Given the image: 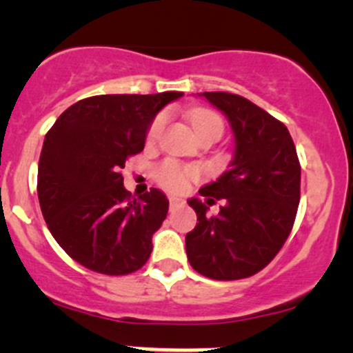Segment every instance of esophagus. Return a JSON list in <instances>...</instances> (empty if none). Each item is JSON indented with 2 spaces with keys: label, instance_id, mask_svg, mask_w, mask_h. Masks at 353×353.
Returning <instances> with one entry per match:
<instances>
[{
  "label": "esophagus",
  "instance_id": "1",
  "mask_svg": "<svg viewBox=\"0 0 353 353\" xmlns=\"http://www.w3.org/2000/svg\"><path fill=\"white\" fill-rule=\"evenodd\" d=\"M169 205H170V210L179 208V206H183V205H184V199H183V198L170 196V198H169Z\"/></svg>",
  "mask_w": 353,
  "mask_h": 353
}]
</instances>
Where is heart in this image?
Wrapping results in <instances>:
<instances>
[{
    "mask_svg": "<svg viewBox=\"0 0 353 353\" xmlns=\"http://www.w3.org/2000/svg\"><path fill=\"white\" fill-rule=\"evenodd\" d=\"M196 134L205 133V131H216V133L222 134L223 131V123L216 114L213 112H196L191 119ZM163 126H165V116H159L152 123L150 130H148V141H155L159 138V134L162 133ZM198 170L193 167H184L181 163L174 162V160H165V162L160 163V167L157 169V179L162 184L165 190L169 191H184L190 184V181L196 179Z\"/></svg>",
    "mask_w": 353,
    "mask_h": 353,
    "instance_id": "1",
    "label": "heart"
}]
</instances>
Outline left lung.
Segmentation results:
<instances>
[{
	"label": "left lung",
	"mask_w": 353,
	"mask_h": 353,
	"mask_svg": "<svg viewBox=\"0 0 353 353\" xmlns=\"http://www.w3.org/2000/svg\"><path fill=\"white\" fill-rule=\"evenodd\" d=\"M225 114L234 133L229 170L188 199L198 223L186 234L191 266L213 280H241L265 268L290 234L301 199V163L287 126L248 99L198 94ZM222 199L221 212L208 205Z\"/></svg>",
	"instance_id": "8db88e82"
}]
</instances>
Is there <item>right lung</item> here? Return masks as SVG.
<instances>
[{"mask_svg": "<svg viewBox=\"0 0 353 353\" xmlns=\"http://www.w3.org/2000/svg\"><path fill=\"white\" fill-rule=\"evenodd\" d=\"M179 97L95 95L70 105L46 134L37 174L42 215L56 243L85 268L128 275L150 258L169 199L157 188L133 199L121 169L145 148L159 110Z\"/></svg>", "mask_w": 353, "mask_h": 353, "instance_id": "right-lung-1", "label": "right lung"}]
</instances>
